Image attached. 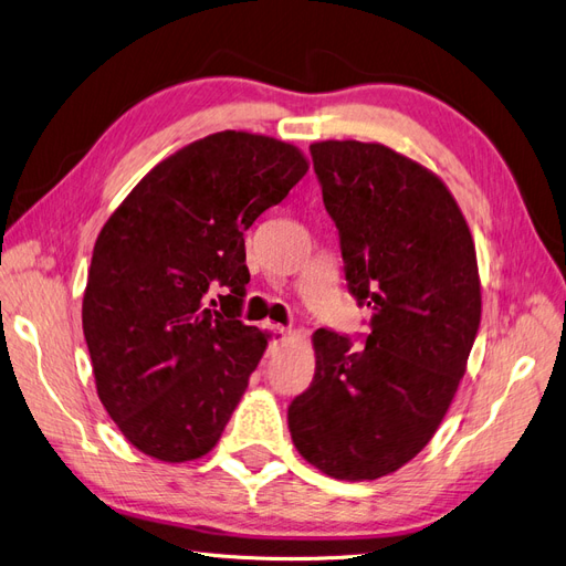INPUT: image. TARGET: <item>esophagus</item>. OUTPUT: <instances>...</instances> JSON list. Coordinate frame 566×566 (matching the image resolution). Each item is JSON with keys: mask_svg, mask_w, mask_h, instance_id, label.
I'll return each instance as SVG.
<instances>
[{"mask_svg": "<svg viewBox=\"0 0 566 566\" xmlns=\"http://www.w3.org/2000/svg\"><path fill=\"white\" fill-rule=\"evenodd\" d=\"M266 333H269L271 345H279V342L285 339V335H287V331L283 328V325H276V323H269L266 325Z\"/></svg>", "mask_w": 566, "mask_h": 566, "instance_id": "34e87169", "label": "esophagus"}]
</instances>
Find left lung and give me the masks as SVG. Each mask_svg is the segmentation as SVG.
I'll use <instances>...</instances> for the list:
<instances>
[{"label": "left lung", "instance_id": "left-lung-1", "mask_svg": "<svg viewBox=\"0 0 566 566\" xmlns=\"http://www.w3.org/2000/svg\"><path fill=\"white\" fill-rule=\"evenodd\" d=\"M347 290L370 310L364 342L314 333L312 385L287 406L304 460L335 479H378L432 439L482 318L476 252L449 188L382 144H312Z\"/></svg>", "mask_w": 566, "mask_h": 566}]
</instances>
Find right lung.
I'll use <instances>...</instances> for the list:
<instances>
[{
	"label": "right lung",
	"mask_w": 566,
	"mask_h": 566,
	"mask_svg": "<svg viewBox=\"0 0 566 566\" xmlns=\"http://www.w3.org/2000/svg\"><path fill=\"white\" fill-rule=\"evenodd\" d=\"M306 169L295 146L217 132L153 167L101 229L82 328L101 403L146 455L193 460L224 432L266 349L241 321L245 231ZM214 286L219 307L203 302Z\"/></svg>",
	"instance_id": "obj_1"
}]
</instances>
